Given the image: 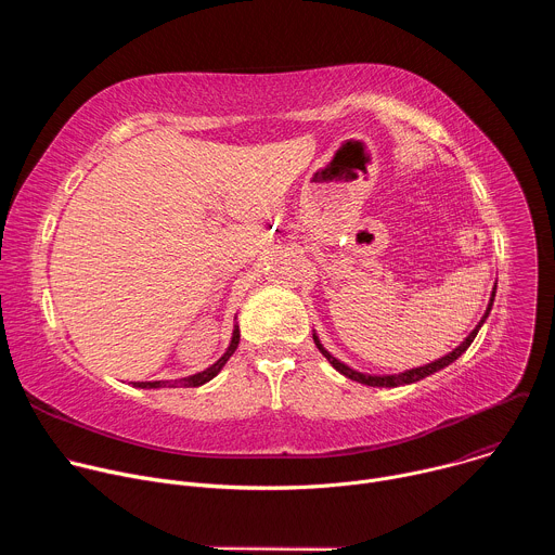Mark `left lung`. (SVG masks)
I'll use <instances>...</instances> for the list:
<instances>
[{"mask_svg":"<svg viewBox=\"0 0 555 555\" xmlns=\"http://www.w3.org/2000/svg\"><path fill=\"white\" fill-rule=\"evenodd\" d=\"M494 296H496V285H494V289H492V298H490V302H488V309H486V313H483V319H481V323L472 330V334L456 347V349H452L448 356H443V358H439V360H435V362H430V364H424V366H417V369H411V371H404V373H398V375H366V373H360V371H356V369H351V366H347L345 362H340V360H336L323 345H321V340H319V336L313 334V343H315V347H319V351L330 360V364L336 369V371H340L345 377H349V379H353V382H360V384H366V386H386V388H392V386H402V384H413V382H420V379H424V377H428V375H433V373H437V371H441L443 366H448V364H452L461 353H465L467 351V347L472 345V340L477 338V334H479V330H481V325L486 323V319L490 315V309H492V305H494Z\"/></svg>","mask_w":555,"mask_h":555,"instance_id":"left-lung-1","label":"left lung"}]
</instances>
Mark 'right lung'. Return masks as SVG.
<instances>
[{
    "mask_svg": "<svg viewBox=\"0 0 555 555\" xmlns=\"http://www.w3.org/2000/svg\"><path fill=\"white\" fill-rule=\"evenodd\" d=\"M240 347V325H234V330H232V338H230V347L225 349V353L212 364V366H208L206 371H202V373H195V375H189V377H182V379H176V382H169V379H157V382H131L133 386H138V388H165V386H176V384H180V386H184V388H191V386H202V384H206L208 379H212L221 369H223V364L230 360V356L234 353V349Z\"/></svg>",
    "mask_w": 555,
    "mask_h": 555,
    "instance_id": "1",
    "label": "right lung"
}]
</instances>
